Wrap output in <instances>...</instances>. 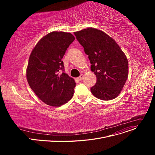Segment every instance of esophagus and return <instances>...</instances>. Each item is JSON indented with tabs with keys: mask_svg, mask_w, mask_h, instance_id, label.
<instances>
[{
	"mask_svg": "<svg viewBox=\"0 0 155 155\" xmlns=\"http://www.w3.org/2000/svg\"><path fill=\"white\" fill-rule=\"evenodd\" d=\"M84 77V75L82 74V75H80V76L78 78H77V80H79V81H81V80H83Z\"/></svg>",
	"mask_w": 155,
	"mask_h": 155,
	"instance_id": "obj_1",
	"label": "esophagus"
}]
</instances>
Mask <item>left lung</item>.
Returning <instances> with one entry per match:
<instances>
[{
	"label": "left lung",
	"instance_id": "1",
	"mask_svg": "<svg viewBox=\"0 0 155 155\" xmlns=\"http://www.w3.org/2000/svg\"><path fill=\"white\" fill-rule=\"evenodd\" d=\"M91 63L97 82L91 91L103 101H110L120 94L128 77V61L114 39L93 28L75 32Z\"/></svg>",
	"mask_w": 155,
	"mask_h": 155
}]
</instances>
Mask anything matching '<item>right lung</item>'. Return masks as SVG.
<instances>
[{"label":"right lung","mask_w":155,"mask_h":155,"mask_svg":"<svg viewBox=\"0 0 155 155\" xmlns=\"http://www.w3.org/2000/svg\"><path fill=\"white\" fill-rule=\"evenodd\" d=\"M75 37L70 32L53 31L41 39L32 50L26 69L31 89L46 104L60 107L73 97L76 84L63 72L61 59Z\"/></svg>","instance_id":"obj_1"}]
</instances>
